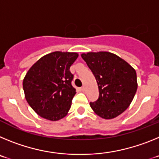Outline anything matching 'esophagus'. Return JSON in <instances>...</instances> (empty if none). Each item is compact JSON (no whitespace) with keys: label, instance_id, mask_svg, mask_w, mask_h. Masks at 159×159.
<instances>
[{"label":"esophagus","instance_id":"obj_1","mask_svg":"<svg viewBox=\"0 0 159 159\" xmlns=\"http://www.w3.org/2000/svg\"><path fill=\"white\" fill-rule=\"evenodd\" d=\"M85 88H84V87H82V88H81V91H82L83 92H85Z\"/></svg>","mask_w":159,"mask_h":159}]
</instances>
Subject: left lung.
I'll return each mask as SVG.
<instances>
[{
    "instance_id": "8db88e82",
    "label": "left lung",
    "mask_w": 159,
    "mask_h": 159,
    "mask_svg": "<svg viewBox=\"0 0 159 159\" xmlns=\"http://www.w3.org/2000/svg\"><path fill=\"white\" fill-rule=\"evenodd\" d=\"M81 57L92 70L99 88V99L90 102L97 116L111 119L127 110L138 88L135 70L109 52H87Z\"/></svg>"
}]
</instances>
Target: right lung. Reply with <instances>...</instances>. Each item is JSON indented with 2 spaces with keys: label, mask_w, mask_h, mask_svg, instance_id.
<instances>
[{
  "label": "right lung",
  "mask_w": 159,
  "mask_h": 159,
  "mask_svg": "<svg viewBox=\"0 0 159 159\" xmlns=\"http://www.w3.org/2000/svg\"><path fill=\"white\" fill-rule=\"evenodd\" d=\"M78 57L77 52H53L29 68L24 78L23 89L28 103L38 116L50 121L67 116L76 93L69 69Z\"/></svg>",
  "instance_id": "right-lung-1"
}]
</instances>
